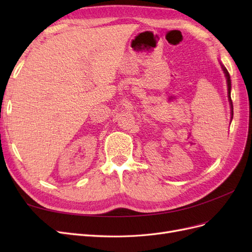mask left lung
I'll use <instances>...</instances> for the list:
<instances>
[{"mask_svg":"<svg viewBox=\"0 0 252 252\" xmlns=\"http://www.w3.org/2000/svg\"><path fill=\"white\" fill-rule=\"evenodd\" d=\"M223 67V70H224V73L226 75V79H227V86H228V97H229V102H230V105H231V116H233V106H232V101H231V96H230V90H231V80H230V75H229V72L227 71L226 68L224 66Z\"/></svg>","mask_w":252,"mask_h":252,"instance_id":"left-lung-1","label":"left lung"}]
</instances>
